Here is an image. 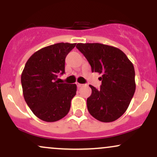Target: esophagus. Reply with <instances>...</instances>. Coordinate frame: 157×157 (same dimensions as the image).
<instances>
[{
	"mask_svg": "<svg viewBox=\"0 0 157 157\" xmlns=\"http://www.w3.org/2000/svg\"><path fill=\"white\" fill-rule=\"evenodd\" d=\"M77 87H78V88H80V87H82V86H83L84 85L83 84H80V83H77Z\"/></svg>",
	"mask_w": 157,
	"mask_h": 157,
	"instance_id": "34e87169",
	"label": "esophagus"
}]
</instances>
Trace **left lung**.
Instances as JSON below:
<instances>
[{
  "instance_id": "obj_1",
  "label": "left lung",
  "mask_w": 157,
  "mask_h": 157,
  "mask_svg": "<svg viewBox=\"0 0 157 157\" xmlns=\"http://www.w3.org/2000/svg\"><path fill=\"white\" fill-rule=\"evenodd\" d=\"M76 47L89 61L92 72L101 74L100 89L90 85L88 111L100 122L115 121L125 112L134 96L135 71L123 52L101 44H77Z\"/></svg>"
}]
</instances>
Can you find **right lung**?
<instances>
[{
    "label": "right lung",
    "instance_id": "obj_1",
    "mask_svg": "<svg viewBox=\"0 0 157 157\" xmlns=\"http://www.w3.org/2000/svg\"><path fill=\"white\" fill-rule=\"evenodd\" d=\"M76 44L59 43L34 53L21 75L25 101L36 117L46 122L63 118L76 94V84L60 83L65 73V59Z\"/></svg>",
    "mask_w": 157,
    "mask_h": 157
}]
</instances>
